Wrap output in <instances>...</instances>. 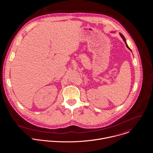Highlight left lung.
<instances>
[{
  "label": "left lung",
  "instance_id": "8db88e82",
  "mask_svg": "<svg viewBox=\"0 0 153 153\" xmlns=\"http://www.w3.org/2000/svg\"><path fill=\"white\" fill-rule=\"evenodd\" d=\"M120 35H121V37H122V39H123V41H124V42H125V44H126V47H127V48H129V50H130V48H129V47H128V45H127V44H126V40H125V37H124V36H123V35H122V33H120Z\"/></svg>",
  "mask_w": 153,
  "mask_h": 153
}]
</instances>
